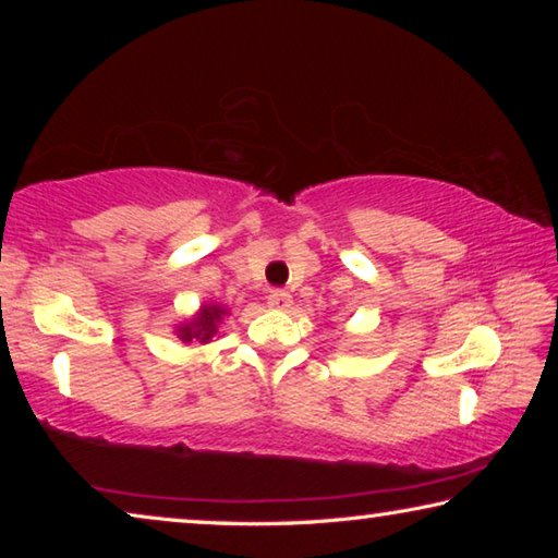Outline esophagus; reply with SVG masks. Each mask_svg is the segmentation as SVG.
<instances>
[{
	"instance_id": "esophagus-1",
	"label": "esophagus",
	"mask_w": 558,
	"mask_h": 558,
	"mask_svg": "<svg viewBox=\"0 0 558 558\" xmlns=\"http://www.w3.org/2000/svg\"><path fill=\"white\" fill-rule=\"evenodd\" d=\"M268 305H270L272 310H288V307L292 305L290 292H286V290H272L270 295H268Z\"/></svg>"
}]
</instances>
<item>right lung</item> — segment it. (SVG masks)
<instances>
[{"label":"right lung","mask_w":558,"mask_h":558,"mask_svg":"<svg viewBox=\"0 0 558 558\" xmlns=\"http://www.w3.org/2000/svg\"><path fill=\"white\" fill-rule=\"evenodd\" d=\"M226 315V310L221 305H216V302H206V305H202L199 313H196L189 323H182L177 327V337L182 339V342H192V339H196V342H211V337L219 332V323L221 317Z\"/></svg>","instance_id":"1"}]
</instances>
